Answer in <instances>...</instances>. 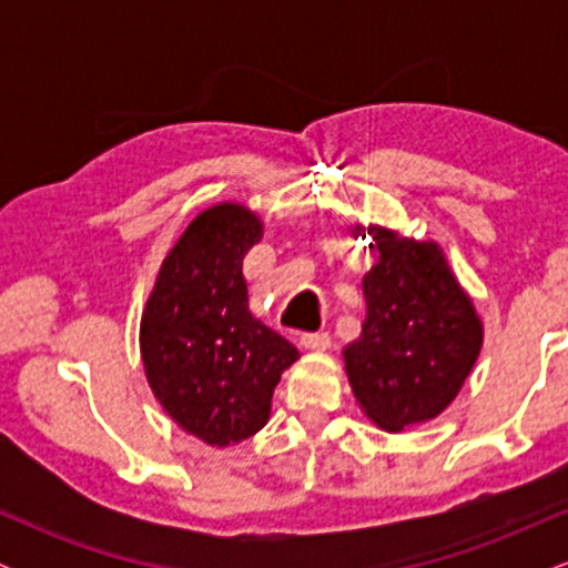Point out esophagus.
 <instances>
[{"label":"esophagus","instance_id":"obj_1","mask_svg":"<svg viewBox=\"0 0 568 568\" xmlns=\"http://www.w3.org/2000/svg\"><path fill=\"white\" fill-rule=\"evenodd\" d=\"M302 347L310 352H325V349H331V336L328 334H304Z\"/></svg>","mask_w":568,"mask_h":568}]
</instances>
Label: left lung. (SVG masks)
I'll use <instances>...</instances> for the list:
<instances>
[{
    "label": "left lung",
    "instance_id": "8db88e82",
    "mask_svg": "<svg viewBox=\"0 0 568 568\" xmlns=\"http://www.w3.org/2000/svg\"><path fill=\"white\" fill-rule=\"evenodd\" d=\"M357 230L374 240L376 264L363 275L366 321L342 352L344 371L363 414L403 433L452 406L484 347V321L435 240Z\"/></svg>",
    "mask_w": 568,
    "mask_h": 568
}]
</instances>
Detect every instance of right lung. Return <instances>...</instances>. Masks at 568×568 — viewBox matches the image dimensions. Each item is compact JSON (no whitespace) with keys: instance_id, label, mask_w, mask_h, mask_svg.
<instances>
[{"instance_id":"1","label":"right lung","mask_w":568,"mask_h":568,"mask_svg":"<svg viewBox=\"0 0 568 568\" xmlns=\"http://www.w3.org/2000/svg\"><path fill=\"white\" fill-rule=\"evenodd\" d=\"M264 221L243 202L192 219L162 258L141 312L143 374L165 414L213 448L256 435L298 349L251 312L243 258Z\"/></svg>"}]
</instances>
